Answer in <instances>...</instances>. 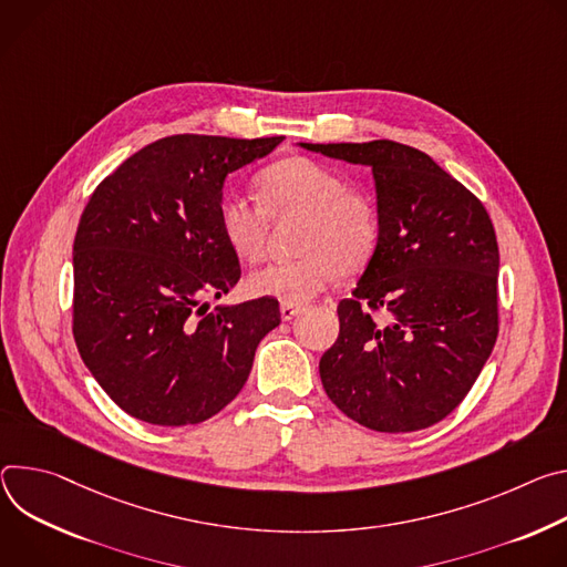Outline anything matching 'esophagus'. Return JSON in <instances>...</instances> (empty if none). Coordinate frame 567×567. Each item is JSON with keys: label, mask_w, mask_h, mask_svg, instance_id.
Returning <instances> with one entry per match:
<instances>
[{"label": "esophagus", "mask_w": 567, "mask_h": 567, "mask_svg": "<svg viewBox=\"0 0 567 567\" xmlns=\"http://www.w3.org/2000/svg\"><path fill=\"white\" fill-rule=\"evenodd\" d=\"M281 320L284 322H290V320H295L297 316H301L303 312V306H295V303H281Z\"/></svg>", "instance_id": "obj_1"}]
</instances>
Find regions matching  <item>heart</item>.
I'll list each match as a JSON object with an SVG mask.
<instances>
[{
  "label": "heart",
  "mask_w": 567,
  "mask_h": 567,
  "mask_svg": "<svg viewBox=\"0 0 567 567\" xmlns=\"http://www.w3.org/2000/svg\"><path fill=\"white\" fill-rule=\"evenodd\" d=\"M257 203L225 196L218 205V229L231 255L259 264L266 255L270 220L299 218L297 259L272 264L249 277L251 295L284 303H306L342 272H358L373 257L381 236L375 205L329 166L308 157H286L257 175Z\"/></svg>",
  "instance_id": "1"
}]
</instances>
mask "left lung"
Segmentation results:
<instances>
[{
	"label": "left lung",
	"instance_id": "8db88e82",
	"mask_svg": "<svg viewBox=\"0 0 567 567\" xmlns=\"http://www.w3.org/2000/svg\"><path fill=\"white\" fill-rule=\"evenodd\" d=\"M371 166L381 236L320 360L329 399L379 432H414L471 392L497 338L499 251L484 205L430 155L375 140L301 144Z\"/></svg>",
	"mask_w": 567,
	"mask_h": 567
}]
</instances>
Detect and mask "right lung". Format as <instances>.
<instances>
[{"mask_svg": "<svg viewBox=\"0 0 567 567\" xmlns=\"http://www.w3.org/2000/svg\"><path fill=\"white\" fill-rule=\"evenodd\" d=\"M284 137L173 135L92 194L74 238V340L105 394L153 425H192L243 390L281 322L270 297L216 306L240 279L218 229L225 177Z\"/></svg>", "mask_w": 567, "mask_h": 567, "instance_id": "add662e5", "label": "right lung"}]
</instances>
